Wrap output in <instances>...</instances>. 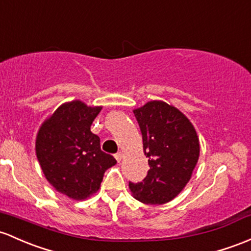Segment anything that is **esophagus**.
Here are the masks:
<instances>
[{
	"label": "esophagus",
	"mask_w": 251,
	"mask_h": 251,
	"mask_svg": "<svg viewBox=\"0 0 251 251\" xmlns=\"http://www.w3.org/2000/svg\"><path fill=\"white\" fill-rule=\"evenodd\" d=\"M123 157H124L123 152H118V153H115V159H117L118 162H121V159H123Z\"/></svg>",
	"instance_id": "obj_1"
}]
</instances>
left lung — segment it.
<instances>
[{"label":"left lung","instance_id":"1","mask_svg":"<svg viewBox=\"0 0 251 251\" xmlns=\"http://www.w3.org/2000/svg\"><path fill=\"white\" fill-rule=\"evenodd\" d=\"M133 113L150 169L143 182H130V191L140 202L172 201L189 182L199 159L197 131L180 109L164 101H149Z\"/></svg>","mask_w":251,"mask_h":251}]
</instances>
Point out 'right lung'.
Segmentation results:
<instances>
[{
    "label": "right lung",
    "mask_w": 251,
    "mask_h": 251,
    "mask_svg": "<svg viewBox=\"0 0 251 251\" xmlns=\"http://www.w3.org/2000/svg\"><path fill=\"white\" fill-rule=\"evenodd\" d=\"M101 106L79 100L60 104L41 124L35 153L44 176L57 192L84 200L100 189L103 174L117 163L101 151L100 138L90 131Z\"/></svg>",
    "instance_id": "obj_1"
}]
</instances>
